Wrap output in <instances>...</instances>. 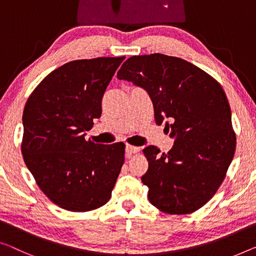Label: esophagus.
Masks as SVG:
<instances>
[{"mask_svg": "<svg viewBox=\"0 0 256 256\" xmlns=\"http://www.w3.org/2000/svg\"><path fill=\"white\" fill-rule=\"evenodd\" d=\"M125 150H126L128 155H132V154H136V152H139V148L136 147V146H132V144H126V148H125Z\"/></svg>", "mask_w": 256, "mask_h": 256, "instance_id": "34e87169", "label": "esophagus"}]
</instances>
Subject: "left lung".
I'll return each instance as SVG.
<instances>
[{"instance_id":"left-lung-1","label":"left lung","mask_w":256,"mask_h":256,"mask_svg":"<svg viewBox=\"0 0 256 256\" xmlns=\"http://www.w3.org/2000/svg\"><path fill=\"white\" fill-rule=\"evenodd\" d=\"M117 78L146 90L156 124L174 138L172 150H142L148 161L141 180L148 199L170 215L199 210L215 196L236 152L230 104L217 80L188 60L163 54L132 56Z\"/></svg>"}]
</instances>
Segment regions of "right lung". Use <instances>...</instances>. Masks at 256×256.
<instances>
[{
  "mask_svg": "<svg viewBox=\"0 0 256 256\" xmlns=\"http://www.w3.org/2000/svg\"><path fill=\"white\" fill-rule=\"evenodd\" d=\"M124 58L68 62L44 77L26 101L25 164L46 196L66 210L90 212L112 198L125 144H94L84 132L100 118L102 96Z\"/></svg>",
  "mask_w": 256,
  "mask_h": 256,
  "instance_id": "add662e5",
  "label": "right lung"
}]
</instances>
